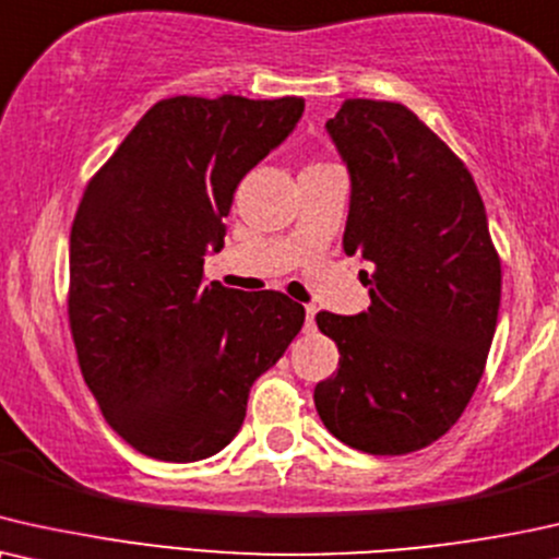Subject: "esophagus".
Listing matches in <instances>:
<instances>
[{
  "mask_svg": "<svg viewBox=\"0 0 559 559\" xmlns=\"http://www.w3.org/2000/svg\"><path fill=\"white\" fill-rule=\"evenodd\" d=\"M304 311H307V319H304V330L307 332H311L314 330V317H317V307H311V304H307V307H304Z\"/></svg>",
  "mask_w": 559,
  "mask_h": 559,
  "instance_id": "34e87169",
  "label": "esophagus"
}]
</instances>
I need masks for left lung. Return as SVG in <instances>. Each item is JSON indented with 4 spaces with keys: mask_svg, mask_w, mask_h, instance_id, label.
I'll use <instances>...</instances> for the list:
<instances>
[{
    "mask_svg": "<svg viewBox=\"0 0 559 559\" xmlns=\"http://www.w3.org/2000/svg\"><path fill=\"white\" fill-rule=\"evenodd\" d=\"M326 135L349 174L342 248L370 263V307L317 314L340 368L314 406L349 448L406 455L440 440L480 381L501 260L471 170L404 104L342 102Z\"/></svg>",
    "mask_w": 559,
    "mask_h": 559,
    "instance_id": "left-lung-1",
    "label": "left lung"
}]
</instances>
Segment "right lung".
Masks as SVG:
<instances>
[{
	"instance_id": "add662e5",
	"label": "right lung",
	"mask_w": 559,
	"mask_h": 559,
	"mask_svg": "<svg viewBox=\"0 0 559 559\" xmlns=\"http://www.w3.org/2000/svg\"><path fill=\"white\" fill-rule=\"evenodd\" d=\"M301 115L299 96L163 99L86 186L71 227L73 342L104 419L147 457L225 450L252 383L301 330L304 307L284 294L204 284L237 186Z\"/></svg>"
}]
</instances>
